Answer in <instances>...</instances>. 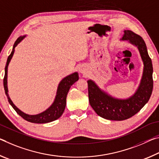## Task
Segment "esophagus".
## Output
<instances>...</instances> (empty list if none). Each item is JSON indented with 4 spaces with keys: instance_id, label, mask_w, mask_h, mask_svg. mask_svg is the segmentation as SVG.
Here are the masks:
<instances>
[{
    "instance_id": "obj_1",
    "label": "esophagus",
    "mask_w": 159,
    "mask_h": 159,
    "mask_svg": "<svg viewBox=\"0 0 159 159\" xmlns=\"http://www.w3.org/2000/svg\"><path fill=\"white\" fill-rule=\"evenodd\" d=\"M79 71H80V72H81V73H84V72H85V69L84 68V67H80Z\"/></svg>"
}]
</instances>
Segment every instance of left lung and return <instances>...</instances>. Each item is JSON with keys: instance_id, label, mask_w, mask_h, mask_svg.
Instances as JSON below:
<instances>
[{"instance_id": "8db88e82", "label": "left lung", "mask_w": 159, "mask_h": 159, "mask_svg": "<svg viewBox=\"0 0 159 159\" xmlns=\"http://www.w3.org/2000/svg\"><path fill=\"white\" fill-rule=\"evenodd\" d=\"M121 40L137 46L144 63L141 82L133 95L126 99L114 98L101 90L92 80H88L89 101L97 115L111 120H124L135 115L149 101L153 90V66L147 46L139 35L125 30Z\"/></svg>"}]
</instances>
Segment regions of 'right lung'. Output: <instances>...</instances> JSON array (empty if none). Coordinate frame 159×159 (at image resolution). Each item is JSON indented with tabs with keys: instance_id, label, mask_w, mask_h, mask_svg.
<instances>
[{
	"instance_id": "1",
	"label": "right lung",
	"mask_w": 159,
	"mask_h": 159,
	"mask_svg": "<svg viewBox=\"0 0 159 159\" xmlns=\"http://www.w3.org/2000/svg\"><path fill=\"white\" fill-rule=\"evenodd\" d=\"M26 36H20L17 38V39L15 41L13 48H12V51L10 53V55L8 56L7 60V62L6 65V67H5V76L3 79V86L4 89L6 94L7 97V100L10 103L12 107L15 109V111L19 114V115L24 118L26 120L30 123H50V122L54 121L59 118L60 117L62 116L63 113L65 108H66V98L67 94L68 93L70 88L71 86L74 84L75 82H77L79 80V76H78L77 72H74L71 75H68V76L62 79L61 82L59 83L58 89H57L56 96L54 99L53 103L51 104V106L46 111H44L42 113L37 115H28L23 113L21 111L19 108H17L15 106V104L12 103V101L10 99L8 95V89H7V67H8L9 62H10V60L12 59V56H13L15 52V48L17 46L23 39Z\"/></svg>"
}]
</instances>
